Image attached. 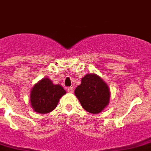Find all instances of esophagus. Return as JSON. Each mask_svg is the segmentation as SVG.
Masks as SVG:
<instances>
[{"instance_id":"34e87169","label":"esophagus","mask_w":151,"mask_h":151,"mask_svg":"<svg viewBox=\"0 0 151 151\" xmlns=\"http://www.w3.org/2000/svg\"><path fill=\"white\" fill-rule=\"evenodd\" d=\"M67 90H68V92H69V93H73V87H68V88H67Z\"/></svg>"}]
</instances>
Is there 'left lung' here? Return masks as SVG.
Segmentation results:
<instances>
[{
  "label": "left lung",
  "instance_id": "obj_1",
  "mask_svg": "<svg viewBox=\"0 0 151 151\" xmlns=\"http://www.w3.org/2000/svg\"><path fill=\"white\" fill-rule=\"evenodd\" d=\"M86 111L93 114L101 112L108 105L110 91L106 84L96 74H86L74 91Z\"/></svg>",
  "mask_w": 151,
  "mask_h": 151
}]
</instances>
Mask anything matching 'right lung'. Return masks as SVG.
I'll return each mask as SVG.
<instances>
[{
	"mask_svg": "<svg viewBox=\"0 0 151 151\" xmlns=\"http://www.w3.org/2000/svg\"><path fill=\"white\" fill-rule=\"evenodd\" d=\"M65 90L60 85H54L49 78H43L35 84L31 92V104L38 113L46 114L57 107Z\"/></svg>",
	"mask_w": 151,
	"mask_h": 151,
	"instance_id": "obj_1",
	"label": "right lung"
}]
</instances>
